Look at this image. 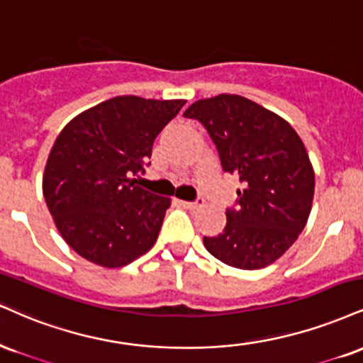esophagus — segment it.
Masks as SVG:
<instances>
[{"instance_id":"34e87169","label":"esophagus","mask_w":363,"mask_h":363,"mask_svg":"<svg viewBox=\"0 0 363 363\" xmlns=\"http://www.w3.org/2000/svg\"><path fill=\"white\" fill-rule=\"evenodd\" d=\"M179 204L186 209H196L203 204V201H179Z\"/></svg>"}]
</instances>
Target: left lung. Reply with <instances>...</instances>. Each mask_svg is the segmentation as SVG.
<instances>
[{"instance_id":"8db88e82","label":"left lung","mask_w":363,"mask_h":363,"mask_svg":"<svg viewBox=\"0 0 363 363\" xmlns=\"http://www.w3.org/2000/svg\"><path fill=\"white\" fill-rule=\"evenodd\" d=\"M208 130L225 172L237 174V208L204 247L231 267H267L306 226L314 170L303 140L284 118L238 94L199 99L184 111Z\"/></svg>"}]
</instances>
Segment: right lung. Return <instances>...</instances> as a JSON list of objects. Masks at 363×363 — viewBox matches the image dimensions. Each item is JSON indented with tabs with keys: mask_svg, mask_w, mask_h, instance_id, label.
I'll return each instance as SVG.
<instances>
[{
	"mask_svg": "<svg viewBox=\"0 0 363 363\" xmlns=\"http://www.w3.org/2000/svg\"><path fill=\"white\" fill-rule=\"evenodd\" d=\"M184 99L116 96L64 126L43 172V198L74 252L108 269L154 247L170 199L135 186L157 135ZM148 165V164H147Z\"/></svg>",
	"mask_w": 363,
	"mask_h": 363,
	"instance_id": "add662e5",
	"label": "right lung"
}]
</instances>
